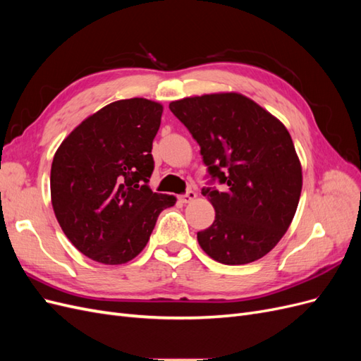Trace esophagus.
Wrapping results in <instances>:
<instances>
[{"mask_svg":"<svg viewBox=\"0 0 361 361\" xmlns=\"http://www.w3.org/2000/svg\"><path fill=\"white\" fill-rule=\"evenodd\" d=\"M195 195H197V194H195L192 190H188L187 192L180 195L179 200H180L182 203H190V202H192V200L195 199Z\"/></svg>","mask_w":361,"mask_h":361,"instance_id":"obj_1","label":"esophagus"}]
</instances>
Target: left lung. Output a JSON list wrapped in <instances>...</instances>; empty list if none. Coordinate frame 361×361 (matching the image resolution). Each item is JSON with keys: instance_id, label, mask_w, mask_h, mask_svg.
I'll return each instance as SVG.
<instances>
[{"instance_id": "1", "label": "left lung", "mask_w": 361, "mask_h": 361, "mask_svg": "<svg viewBox=\"0 0 361 361\" xmlns=\"http://www.w3.org/2000/svg\"><path fill=\"white\" fill-rule=\"evenodd\" d=\"M170 111L200 146L209 183L202 194L214 223L197 232L207 256L224 265L264 257L289 228L302 188L301 164L279 118L239 93L185 97Z\"/></svg>"}]
</instances>
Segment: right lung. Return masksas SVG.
Masks as SVG:
<instances>
[{
	"mask_svg": "<svg viewBox=\"0 0 361 361\" xmlns=\"http://www.w3.org/2000/svg\"><path fill=\"white\" fill-rule=\"evenodd\" d=\"M161 116L162 105L143 97L113 102L76 126L54 155V212L69 241L94 262L133 260L158 215L176 203L147 185Z\"/></svg>",
	"mask_w": 361,
	"mask_h": 361,
	"instance_id": "obj_1",
	"label": "right lung"
}]
</instances>
